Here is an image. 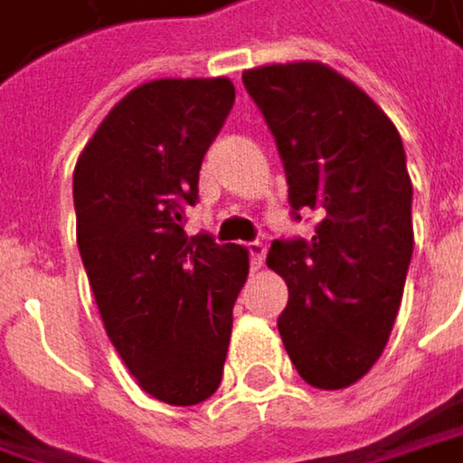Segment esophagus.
Here are the masks:
<instances>
[{"label":"esophagus","instance_id":"34e87169","mask_svg":"<svg viewBox=\"0 0 463 463\" xmlns=\"http://www.w3.org/2000/svg\"><path fill=\"white\" fill-rule=\"evenodd\" d=\"M246 249H249V257H251V270H260L265 265L268 246L262 241H251V243H246Z\"/></svg>","mask_w":463,"mask_h":463}]
</instances>
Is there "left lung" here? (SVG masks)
<instances>
[{
	"instance_id": "8db88e82",
	"label": "left lung",
	"mask_w": 463,
	"mask_h": 463,
	"mask_svg": "<svg viewBox=\"0 0 463 463\" xmlns=\"http://www.w3.org/2000/svg\"><path fill=\"white\" fill-rule=\"evenodd\" d=\"M280 153L288 203L320 214L310 241H273L288 286L283 347L317 390H345L379 360L413 254V185L395 124L350 79L313 61L243 71Z\"/></svg>"
}]
</instances>
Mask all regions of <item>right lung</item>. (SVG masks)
Returning a JSON list of instances; mask_svg holds the SVG:
<instances>
[{"label": "right lung", "instance_id": "add662e5", "mask_svg": "<svg viewBox=\"0 0 463 463\" xmlns=\"http://www.w3.org/2000/svg\"><path fill=\"white\" fill-rule=\"evenodd\" d=\"M235 103L231 79H156L110 108L73 169L76 243L108 339L161 402L222 382L249 251L185 235L206 150Z\"/></svg>", "mask_w": 463, "mask_h": 463}]
</instances>
